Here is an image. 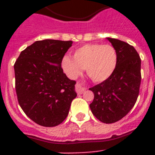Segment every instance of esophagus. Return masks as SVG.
Returning <instances> with one entry per match:
<instances>
[{"label":"esophagus","instance_id":"esophagus-1","mask_svg":"<svg viewBox=\"0 0 155 155\" xmlns=\"http://www.w3.org/2000/svg\"><path fill=\"white\" fill-rule=\"evenodd\" d=\"M85 90H86V87H85L83 84L77 83V84H75V91L77 92L78 94H82Z\"/></svg>","mask_w":155,"mask_h":155}]
</instances>
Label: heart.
Here are the masks:
<instances>
[{"mask_svg": "<svg viewBox=\"0 0 155 155\" xmlns=\"http://www.w3.org/2000/svg\"><path fill=\"white\" fill-rule=\"evenodd\" d=\"M63 71L76 79L83 68L95 82H103L113 75L117 66V53L112 45L86 44L75 50L73 58L65 55L61 61Z\"/></svg>", "mask_w": 155, "mask_h": 155, "instance_id": "heart-1", "label": "heart"}]
</instances>
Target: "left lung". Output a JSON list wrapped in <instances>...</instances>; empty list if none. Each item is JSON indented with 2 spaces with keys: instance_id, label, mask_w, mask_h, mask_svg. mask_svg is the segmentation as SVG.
Masks as SVG:
<instances>
[{
  "instance_id": "1",
  "label": "left lung",
  "mask_w": 155,
  "mask_h": 155,
  "mask_svg": "<svg viewBox=\"0 0 155 155\" xmlns=\"http://www.w3.org/2000/svg\"><path fill=\"white\" fill-rule=\"evenodd\" d=\"M117 53V66L108 80L89 88L94 93L90 104L92 114L111 124L127 115L137 101L141 84V58L134 47L107 38Z\"/></svg>"
}]
</instances>
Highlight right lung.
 I'll use <instances>...</instances> for the list:
<instances>
[{"label": "right lung", "mask_w": 155, "mask_h": 155, "mask_svg": "<svg viewBox=\"0 0 155 155\" xmlns=\"http://www.w3.org/2000/svg\"><path fill=\"white\" fill-rule=\"evenodd\" d=\"M72 41H37L21 52L14 64L18 103L28 117L45 127L59 125L68 117L77 94L61 61Z\"/></svg>", "instance_id": "obj_1"}]
</instances>
